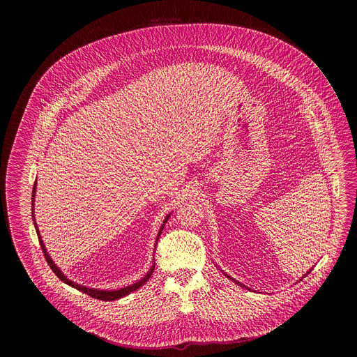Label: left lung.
Instances as JSON below:
<instances>
[{
    "instance_id": "1",
    "label": "left lung",
    "mask_w": 357,
    "mask_h": 357,
    "mask_svg": "<svg viewBox=\"0 0 357 357\" xmlns=\"http://www.w3.org/2000/svg\"><path fill=\"white\" fill-rule=\"evenodd\" d=\"M310 271H311V270H310ZM310 271H308V273H307V274H310ZM227 278H230V280H231V281H234V282H236V284H238V285H240V287H244V285H243V284H241V282H238V281H236V280H234V278H231V277H229V275H227Z\"/></svg>"
}]
</instances>
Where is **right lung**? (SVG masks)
<instances>
[{
  "label": "right lung",
  "instance_id": "right-lung-1",
  "mask_svg": "<svg viewBox=\"0 0 357 357\" xmlns=\"http://www.w3.org/2000/svg\"><path fill=\"white\" fill-rule=\"evenodd\" d=\"M35 186H36V183H35ZM35 186H33V190H32V206H33V197H35ZM169 216L171 215H168L167 218H165V220H164V225L161 226V230H160V234L162 233V229H164V226H165V223L168 222V219H169ZM35 225V229H36V233H38V237H39V243H40V247H42V251H43V256H45V259H46V261H47V264H49V267L52 268V271L58 275V278L61 280V281H63L65 284H68V285H70V287H73V288H76V289H79V291H82V292H84V294H87V295H90L91 298H96V299H100V301H114V299H119V298H123V296H126V295H128V294H131L132 291H135V289H138L139 287H142L148 280H149V277L152 275V273H154V268H155V266L152 264V267L149 268V271L146 273V275H144L139 281H137L135 284H131V285H128V287H124V288H121V289H116V291H105V289H94V288H87V287H83V285H79V284H76V282H73V281H70L69 278H66V275L56 267V264L52 261V259L49 257V254L46 252V248H45V245H43V241L40 240V236H39V230H38V227H36V223H33ZM160 234H158V237H160ZM155 263V261H154Z\"/></svg>",
  "mask_w": 357,
  "mask_h": 357
}]
</instances>
